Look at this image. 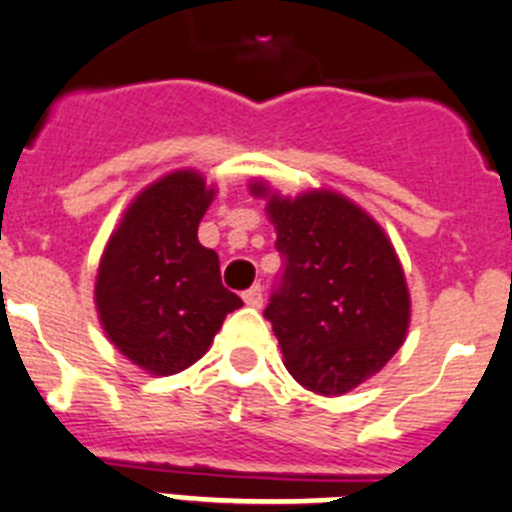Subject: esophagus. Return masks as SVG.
Masks as SVG:
<instances>
[{"label": "esophagus", "mask_w": 512, "mask_h": 512, "mask_svg": "<svg viewBox=\"0 0 512 512\" xmlns=\"http://www.w3.org/2000/svg\"><path fill=\"white\" fill-rule=\"evenodd\" d=\"M242 300H245L250 308H260V305H262V288H260V285H252L250 290H245V293H242Z\"/></svg>", "instance_id": "esophagus-1"}]
</instances>
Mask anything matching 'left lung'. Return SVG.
<instances>
[{"instance_id": "left-lung-1", "label": "left lung", "mask_w": 512, "mask_h": 512, "mask_svg": "<svg viewBox=\"0 0 512 512\" xmlns=\"http://www.w3.org/2000/svg\"><path fill=\"white\" fill-rule=\"evenodd\" d=\"M267 197L285 267L265 308L285 369L305 389L341 396L379 374L407 338L404 270L384 229L351 199L315 189Z\"/></svg>"}]
</instances>
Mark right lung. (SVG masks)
<instances>
[{
  "mask_svg": "<svg viewBox=\"0 0 512 512\" xmlns=\"http://www.w3.org/2000/svg\"><path fill=\"white\" fill-rule=\"evenodd\" d=\"M214 199L202 174H166L138 194L100 257L95 308L113 346L143 371L171 376L212 346L242 300L219 278L197 229Z\"/></svg>",
  "mask_w": 512,
  "mask_h": 512,
  "instance_id": "obj_1",
  "label": "right lung"
}]
</instances>
